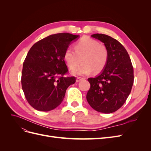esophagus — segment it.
I'll list each match as a JSON object with an SVG mask.
<instances>
[{
  "instance_id": "1",
  "label": "esophagus",
  "mask_w": 151,
  "mask_h": 151,
  "mask_svg": "<svg viewBox=\"0 0 151 151\" xmlns=\"http://www.w3.org/2000/svg\"><path fill=\"white\" fill-rule=\"evenodd\" d=\"M83 78H82V77H77V79H76V82H77V83H79V82H80L81 80H83Z\"/></svg>"
}]
</instances>
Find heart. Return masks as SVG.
I'll use <instances>...</instances> for the list:
<instances>
[{
    "label": "heart",
    "mask_w": 151,
    "mask_h": 151,
    "mask_svg": "<svg viewBox=\"0 0 151 151\" xmlns=\"http://www.w3.org/2000/svg\"><path fill=\"white\" fill-rule=\"evenodd\" d=\"M73 50L67 48L64 52V60L67 66L73 68L80 63H83L71 70L74 75L84 76L101 72L106 67L109 57L108 48L104 44L89 37L82 38L74 45Z\"/></svg>",
    "instance_id": "heart-1"
}]
</instances>
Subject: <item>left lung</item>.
<instances>
[{"instance_id": "left-lung-1", "label": "left lung", "mask_w": 151, "mask_h": 151, "mask_svg": "<svg viewBox=\"0 0 151 151\" xmlns=\"http://www.w3.org/2000/svg\"><path fill=\"white\" fill-rule=\"evenodd\" d=\"M108 49L107 64L101 74L88 80L91 84L86 95L90 106L96 111L111 113L125 103L134 84V68L129 55L123 45L111 36L94 34Z\"/></svg>"}]
</instances>
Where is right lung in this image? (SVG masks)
Returning a JSON list of instances; mask_svg holds the SVG:
<instances>
[{"mask_svg":"<svg viewBox=\"0 0 151 151\" xmlns=\"http://www.w3.org/2000/svg\"><path fill=\"white\" fill-rule=\"evenodd\" d=\"M79 37L67 33L50 35L30 48L23 63L22 88L26 99L36 110L48 111L62 102L68 86L76 77H65L68 68L64 52Z\"/></svg>","mask_w":151,"mask_h":151,"instance_id":"obj_1","label":"right lung"}]
</instances>
